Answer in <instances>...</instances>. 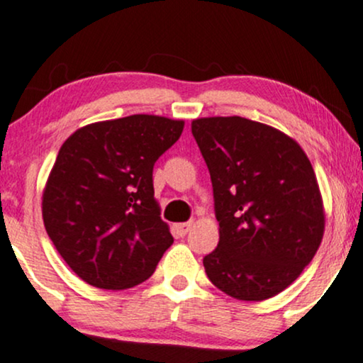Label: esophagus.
Instances as JSON below:
<instances>
[{
	"mask_svg": "<svg viewBox=\"0 0 363 363\" xmlns=\"http://www.w3.org/2000/svg\"><path fill=\"white\" fill-rule=\"evenodd\" d=\"M191 227H193V222H182V223H176V230L179 235H186L187 232L191 230Z\"/></svg>",
	"mask_w": 363,
	"mask_h": 363,
	"instance_id": "obj_1",
	"label": "esophagus"
}]
</instances>
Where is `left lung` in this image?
I'll use <instances>...</instances> for the list:
<instances>
[{
    "label": "left lung",
    "mask_w": 363,
    "mask_h": 363,
    "mask_svg": "<svg viewBox=\"0 0 363 363\" xmlns=\"http://www.w3.org/2000/svg\"><path fill=\"white\" fill-rule=\"evenodd\" d=\"M191 131L210 170L220 240L203 257L216 289L266 301L291 285L318 252L324 208L301 145L268 124L201 118Z\"/></svg>",
    "instance_id": "obj_1"
}]
</instances>
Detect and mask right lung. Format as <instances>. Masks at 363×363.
<instances>
[{
	"instance_id": "1",
	"label": "right lung",
	"mask_w": 363,
	"mask_h": 363,
	"mask_svg": "<svg viewBox=\"0 0 363 363\" xmlns=\"http://www.w3.org/2000/svg\"><path fill=\"white\" fill-rule=\"evenodd\" d=\"M184 121L135 114L83 126L62 143L43 194L49 239L83 281L124 290L148 280L172 245L153 165Z\"/></svg>"
}]
</instances>
